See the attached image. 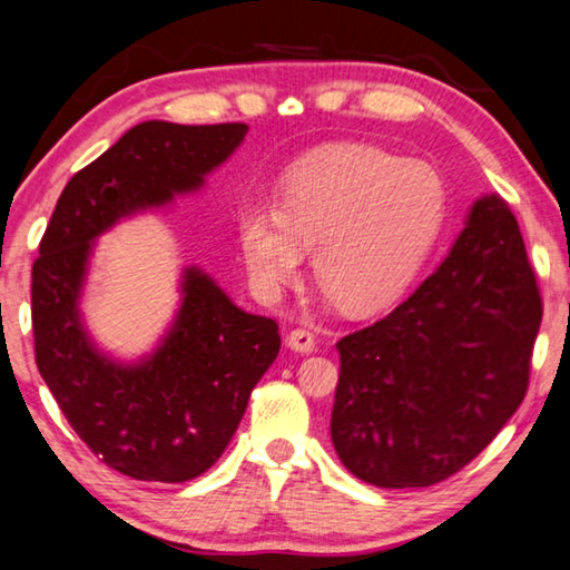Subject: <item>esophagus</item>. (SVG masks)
I'll use <instances>...</instances> for the list:
<instances>
[{"instance_id": "34e87169", "label": "esophagus", "mask_w": 570, "mask_h": 570, "mask_svg": "<svg viewBox=\"0 0 570 570\" xmlns=\"http://www.w3.org/2000/svg\"><path fill=\"white\" fill-rule=\"evenodd\" d=\"M286 344L292 346L294 352L308 354V352H314L316 340H314V334L308 332V330H292V332H288V336H286Z\"/></svg>"}]
</instances>
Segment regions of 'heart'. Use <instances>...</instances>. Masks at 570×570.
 I'll list each match as a JSON object with an SVG mask.
<instances>
[{"instance_id":"b5f03b06","label":"heart","mask_w":570,"mask_h":570,"mask_svg":"<svg viewBox=\"0 0 570 570\" xmlns=\"http://www.w3.org/2000/svg\"><path fill=\"white\" fill-rule=\"evenodd\" d=\"M450 193L424 160L350 142L312 153L286 173L276 204L238 210V244L250 284L278 298L314 246V274L352 314L390 306L407 292L442 236Z\"/></svg>"}]
</instances>
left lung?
<instances>
[{"label": "left lung", "instance_id": "1", "mask_svg": "<svg viewBox=\"0 0 570 570\" xmlns=\"http://www.w3.org/2000/svg\"><path fill=\"white\" fill-rule=\"evenodd\" d=\"M540 320L513 210L498 193L482 196L438 272L336 342L332 442L344 468L377 488L455 475L523 402Z\"/></svg>", "mask_w": 570, "mask_h": 570}]
</instances>
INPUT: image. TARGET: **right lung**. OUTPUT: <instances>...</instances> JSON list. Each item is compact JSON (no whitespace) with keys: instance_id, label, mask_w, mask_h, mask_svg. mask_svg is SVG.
<instances>
[{"instance_id":"right-lung-1","label":"right lung","mask_w":570,"mask_h":570,"mask_svg":"<svg viewBox=\"0 0 570 570\" xmlns=\"http://www.w3.org/2000/svg\"><path fill=\"white\" fill-rule=\"evenodd\" d=\"M248 125H135L67 183L32 266L35 360L70 428L105 465L135 480L186 482L224 455L250 390L282 336L190 266L183 304L158 350L138 364L105 356L85 332L80 294L92 240L120 218L204 186Z\"/></svg>"}]
</instances>
